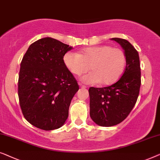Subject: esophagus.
Masks as SVG:
<instances>
[{"instance_id":"obj_1","label":"esophagus","mask_w":160,"mask_h":160,"mask_svg":"<svg viewBox=\"0 0 160 160\" xmlns=\"http://www.w3.org/2000/svg\"><path fill=\"white\" fill-rule=\"evenodd\" d=\"M79 86L81 88H86V86H85V85H82L81 84V83H79Z\"/></svg>"}]
</instances>
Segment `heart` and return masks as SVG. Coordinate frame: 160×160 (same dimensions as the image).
<instances>
[{"label":"heart","instance_id":"1","mask_svg":"<svg viewBox=\"0 0 160 160\" xmlns=\"http://www.w3.org/2000/svg\"><path fill=\"white\" fill-rule=\"evenodd\" d=\"M64 62L72 73L80 75L91 69L81 78L86 84L111 85L115 82L124 72L127 57L121 48H113L109 45H103L87 48L80 54L67 52L64 56Z\"/></svg>","mask_w":160,"mask_h":160}]
</instances>
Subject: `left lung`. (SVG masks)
<instances>
[{
	"mask_svg": "<svg viewBox=\"0 0 160 160\" xmlns=\"http://www.w3.org/2000/svg\"><path fill=\"white\" fill-rule=\"evenodd\" d=\"M125 51L127 63L118 82L104 88H90V116L96 124L111 127L122 122L136 104L141 87V67L138 51L122 38H111Z\"/></svg>",
	"mask_w": 160,
	"mask_h": 160,
	"instance_id": "1",
	"label": "left lung"
}]
</instances>
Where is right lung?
Masks as SVG:
<instances>
[{"label": "right lung", "mask_w": 160, "mask_h": 160, "mask_svg": "<svg viewBox=\"0 0 160 160\" xmlns=\"http://www.w3.org/2000/svg\"><path fill=\"white\" fill-rule=\"evenodd\" d=\"M73 48L52 38L30 45L22 58L18 95L22 113L35 127L52 130L62 127L79 89L67 68L64 56Z\"/></svg>", "instance_id": "1"}]
</instances>
